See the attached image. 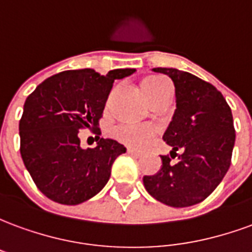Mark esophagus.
<instances>
[{
    "label": "esophagus",
    "instance_id": "obj_1",
    "mask_svg": "<svg viewBox=\"0 0 252 252\" xmlns=\"http://www.w3.org/2000/svg\"><path fill=\"white\" fill-rule=\"evenodd\" d=\"M126 153L129 154V155H133V157H137V158H139V157H142V153H140V151H136V150H133V148H128V150H126Z\"/></svg>",
    "mask_w": 252,
    "mask_h": 252
}]
</instances>
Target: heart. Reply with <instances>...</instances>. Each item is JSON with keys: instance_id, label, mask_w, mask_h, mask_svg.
I'll list each match as a JSON object with an SVG mask.
<instances>
[{"instance_id": "heart-1", "label": "heart", "mask_w": 252, "mask_h": 252, "mask_svg": "<svg viewBox=\"0 0 252 252\" xmlns=\"http://www.w3.org/2000/svg\"><path fill=\"white\" fill-rule=\"evenodd\" d=\"M164 86H169V83L167 81H164L163 78L159 77L147 78L142 83L143 92L150 101L159 92H162ZM154 133H155V129L148 124H121V126H115L112 131V135L119 142L133 148L144 147L153 139Z\"/></svg>"}]
</instances>
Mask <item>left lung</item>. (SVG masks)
I'll use <instances>...</instances> for the list:
<instances>
[{"mask_svg": "<svg viewBox=\"0 0 252 252\" xmlns=\"http://www.w3.org/2000/svg\"><path fill=\"white\" fill-rule=\"evenodd\" d=\"M153 70L174 82L177 109L163 140L173 147L170 155L182 154L175 164L169 157H160V170L144 175L143 184L166 205H195L216 189L229 169L235 144L232 112L213 85L193 74L166 67Z\"/></svg>", "mask_w": 252, "mask_h": 252, "instance_id": "8db88e82", "label": "left lung"}]
</instances>
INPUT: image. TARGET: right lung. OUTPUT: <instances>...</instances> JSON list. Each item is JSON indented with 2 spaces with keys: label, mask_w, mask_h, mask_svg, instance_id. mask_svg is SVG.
Segmentation results:
<instances>
[{
  "label": "right lung",
  "mask_w": 252,
  "mask_h": 252,
  "mask_svg": "<svg viewBox=\"0 0 252 252\" xmlns=\"http://www.w3.org/2000/svg\"><path fill=\"white\" fill-rule=\"evenodd\" d=\"M135 68L101 75L93 68L59 72L27 97L20 120V153L41 193L63 205H77L99 193L116 158L126 148L101 137L94 148L81 147V129L99 135L98 120L115 79Z\"/></svg>",
  "instance_id": "obj_1"
}]
</instances>
